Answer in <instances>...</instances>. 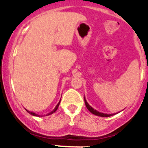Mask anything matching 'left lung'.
I'll return each instance as SVG.
<instances>
[{"label": "left lung", "instance_id": "left-lung-1", "mask_svg": "<svg viewBox=\"0 0 148 148\" xmlns=\"http://www.w3.org/2000/svg\"><path fill=\"white\" fill-rule=\"evenodd\" d=\"M84 102H85V105H86V107H87V109H88V110L90 111V113H92V114L95 115V116H101V117H110V116H113V115L115 114V113H113V114H107V113H101V112H99V111L95 110H94L93 108H92V107H91V106H90L88 103H87V100L85 99V97H84Z\"/></svg>", "mask_w": 148, "mask_h": 148}]
</instances>
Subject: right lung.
Segmentation results:
<instances>
[{"mask_svg":"<svg viewBox=\"0 0 148 148\" xmlns=\"http://www.w3.org/2000/svg\"><path fill=\"white\" fill-rule=\"evenodd\" d=\"M60 101H61V100H60ZM60 101L58 103V104H57V105H56V108H55L54 110H53V111H52V112H51V113H49V114L48 115H50V114H53V113H54L55 112H56V110H57V109H58V106H59V104H60ZM27 112H28L29 113V114H31L32 115V116H38V117H40V115H38V114H36V113H33V112H30V111H29V110H27Z\"/></svg>","mask_w":148,"mask_h":148,"instance_id":"1","label":"right lung"}]
</instances>
